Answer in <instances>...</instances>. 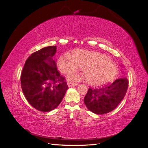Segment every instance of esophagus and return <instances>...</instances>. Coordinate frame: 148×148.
I'll return each mask as SVG.
<instances>
[{"mask_svg": "<svg viewBox=\"0 0 148 148\" xmlns=\"http://www.w3.org/2000/svg\"><path fill=\"white\" fill-rule=\"evenodd\" d=\"M67 84H68L69 87H72V86H77L78 84L76 83H73V82H68V83H67Z\"/></svg>", "mask_w": 148, "mask_h": 148, "instance_id": "obj_1", "label": "esophagus"}]
</instances>
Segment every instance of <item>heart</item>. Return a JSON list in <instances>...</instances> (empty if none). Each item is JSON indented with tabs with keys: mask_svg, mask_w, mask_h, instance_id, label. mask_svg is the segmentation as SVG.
<instances>
[{
	"mask_svg": "<svg viewBox=\"0 0 148 148\" xmlns=\"http://www.w3.org/2000/svg\"><path fill=\"white\" fill-rule=\"evenodd\" d=\"M58 65L62 73L70 75L76 72L79 67L86 75L87 82L92 84H102L113 79L117 70L107 56L102 53L78 49L73 56L66 52L60 56ZM79 76H71L70 79L77 80Z\"/></svg>",
	"mask_w": 148,
	"mask_h": 148,
	"instance_id": "obj_1",
	"label": "heart"
}]
</instances>
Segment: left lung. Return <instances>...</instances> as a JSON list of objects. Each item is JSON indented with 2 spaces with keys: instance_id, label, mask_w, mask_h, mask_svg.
Segmentation results:
<instances>
[{
  "instance_id": "obj_1",
  "label": "left lung",
  "mask_w": 148,
  "mask_h": 148,
  "mask_svg": "<svg viewBox=\"0 0 148 148\" xmlns=\"http://www.w3.org/2000/svg\"><path fill=\"white\" fill-rule=\"evenodd\" d=\"M127 78H120L101 88H89L84 104L92 112L102 115L115 109L124 98L128 89Z\"/></svg>"
}]
</instances>
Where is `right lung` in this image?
I'll return each mask as SVG.
<instances>
[{
    "label": "right lung",
    "instance_id": "right-lung-1",
    "mask_svg": "<svg viewBox=\"0 0 148 148\" xmlns=\"http://www.w3.org/2000/svg\"><path fill=\"white\" fill-rule=\"evenodd\" d=\"M56 51L53 46L33 53L26 60L21 74V86L26 99L41 112L55 109L69 88L53 60Z\"/></svg>",
    "mask_w": 148,
    "mask_h": 148
}]
</instances>
